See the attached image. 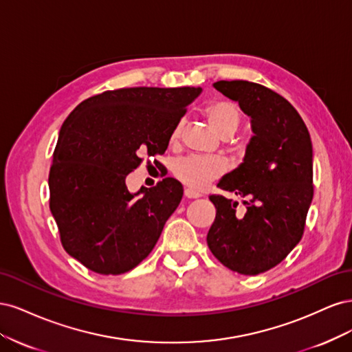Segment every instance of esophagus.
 <instances>
[{"label": "esophagus", "instance_id": "1", "mask_svg": "<svg viewBox=\"0 0 352 352\" xmlns=\"http://www.w3.org/2000/svg\"><path fill=\"white\" fill-rule=\"evenodd\" d=\"M185 197H186V198H199L201 194L197 192V190H194V189L186 188V189H185Z\"/></svg>", "mask_w": 352, "mask_h": 352}]
</instances>
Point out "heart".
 <instances>
[{
    "mask_svg": "<svg viewBox=\"0 0 352 352\" xmlns=\"http://www.w3.org/2000/svg\"><path fill=\"white\" fill-rule=\"evenodd\" d=\"M206 116L211 129L219 136L233 135L241 124V111L236 104L230 101H217L206 109ZM180 132V124L175 127L172 140H176ZM175 176L190 189H204L212 180L225 172V163L217 157L190 155L179 160L175 168Z\"/></svg>",
    "mask_w": 352,
    "mask_h": 352,
    "instance_id": "heart-1",
    "label": "heart"
}]
</instances>
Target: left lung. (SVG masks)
<instances>
[{
  "instance_id": "left-lung-1",
  "label": "left lung",
  "mask_w": 352,
  "mask_h": 352,
  "mask_svg": "<svg viewBox=\"0 0 352 352\" xmlns=\"http://www.w3.org/2000/svg\"><path fill=\"white\" fill-rule=\"evenodd\" d=\"M219 92L250 117L242 163L217 186L242 198L245 212L221 195L207 243L228 269L255 276L278 265L301 241L313 201V145L301 116L279 94L247 80H219Z\"/></svg>"
}]
</instances>
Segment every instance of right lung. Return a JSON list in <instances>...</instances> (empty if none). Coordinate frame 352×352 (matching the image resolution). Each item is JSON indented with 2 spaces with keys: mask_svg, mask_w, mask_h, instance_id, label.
Returning <instances> with one entry per match:
<instances>
[{
  "mask_svg": "<svg viewBox=\"0 0 352 352\" xmlns=\"http://www.w3.org/2000/svg\"><path fill=\"white\" fill-rule=\"evenodd\" d=\"M202 89L124 88L82 101L63 123L50 170V210L66 252L100 274H122L153 251L184 188L173 177L131 192L141 157L166 153Z\"/></svg>",
  "mask_w": 352,
  "mask_h": 352,
  "instance_id": "right-lung-1",
  "label": "right lung"
}]
</instances>
